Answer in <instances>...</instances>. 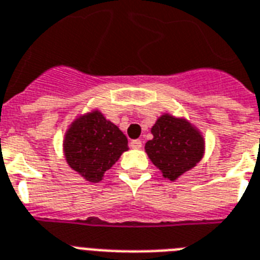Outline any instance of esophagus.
<instances>
[{"label":"esophagus","mask_w":260,"mask_h":260,"mask_svg":"<svg viewBox=\"0 0 260 260\" xmlns=\"http://www.w3.org/2000/svg\"><path fill=\"white\" fill-rule=\"evenodd\" d=\"M141 145H143V144H141L140 140H132V141H131V148L140 149Z\"/></svg>","instance_id":"1"}]
</instances>
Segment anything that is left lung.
<instances>
[{
  "label": "left lung",
  "mask_w": 260,
  "mask_h": 260,
  "mask_svg": "<svg viewBox=\"0 0 260 260\" xmlns=\"http://www.w3.org/2000/svg\"><path fill=\"white\" fill-rule=\"evenodd\" d=\"M151 134L153 139L145 143V152L164 179L178 180L203 159V134L185 117L163 113L151 128Z\"/></svg>",
  "instance_id": "1"
}]
</instances>
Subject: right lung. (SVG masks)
Wrapping results in <instances>:
<instances>
[{
	"label": "right lung",
	"instance_id": "right-lung-1",
	"mask_svg": "<svg viewBox=\"0 0 260 260\" xmlns=\"http://www.w3.org/2000/svg\"><path fill=\"white\" fill-rule=\"evenodd\" d=\"M128 139L100 109L79 115L64 135L62 151L67 164L89 183H99L124 152Z\"/></svg>",
	"mask_w": 260,
	"mask_h": 260
}]
</instances>
